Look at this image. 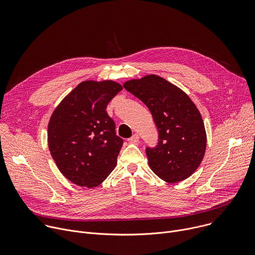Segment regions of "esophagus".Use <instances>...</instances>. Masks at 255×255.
I'll use <instances>...</instances> for the list:
<instances>
[{
	"label": "esophagus",
	"mask_w": 255,
	"mask_h": 255,
	"mask_svg": "<svg viewBox=\"0 0 255 255\" xmlns=\"http://www.w3.org/2000/svg\"><path fill=\"white\" fill-rule=\"evenodd\" d=\"M129 141H130L131 143H137V142L139 141V136H138V134H134L131 138H129Z\"/></svg>",
	"instance_id": "1"
}]
</instances>
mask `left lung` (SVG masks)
<instances>
[{"mask_svg":"<svg viewBox=\"0 0 255 255\" xmlns=\"http://www.w3.org/2000/svg\"><path fill=\"white\" fill-rule=\"evenodd\" d=\"M124 88L147 106L158 131L155 147H146L152 171L167 183H178L199 167L207 135L202 116L189 96L164 79L150 75Z\"/></svg>","mask_w":255,"mask_h":255,"instance_id":"8db88e82","label":"left lung"}]
</instances>
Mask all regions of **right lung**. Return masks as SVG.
I'll return each instance as SVG.
<instances>
[{"instance_id":"1","label":"right lung","mask_w":255,"mask_h":255,"mask_svg":"<svg viewBox=\"0 0 255 255\" xmlns=\"http://www.w3.org/2000/svg\"><path fill=\"white\" fill-rule=\"evenodd\" d=\"M122 86L81 83L58 105L48 124V147L60 172L80 187L94 188L112 172L123 145L106 108Z\"/></svg>"}]
</instances>
